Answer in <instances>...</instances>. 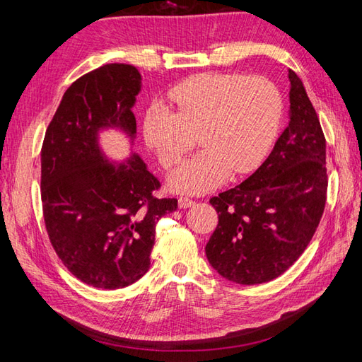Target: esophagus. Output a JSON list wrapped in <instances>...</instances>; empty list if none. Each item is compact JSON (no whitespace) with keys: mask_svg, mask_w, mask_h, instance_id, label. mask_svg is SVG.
Returning <instances> with one entry per match:
<instances>
[{"mask_svg":"<svg viewBox=\"0 0 362 362\" xmlns=\"http://www.w3.org/2000/svg\"><path fill=\"white\" fill-rule=\"evenodd\" d=\"M196 202L193 199L189 197H179V206L180 209H189V206H193Z\"/></svg>","mask_w":362,"mask_h":362,"instance_id":"1","label":"esophagus"}]
</instances>
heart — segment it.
Segmentation results:
<instances>
[{
  "label": "heart",
  "instance_id": "obj_1",
  "mask_svg": "<svg viewBox=\"0 0 362 362\" xmlns=\"http://www.w3.org/2000/svg\"><path fill=\"white\" fill-rule=\"evenodd\" d=\"M169 110L152 104L144 113L143 138L165 169L174 168L194 146L202 151L169 177L179 193L201 194L224 183L230 173L259 166L283 117L279 87L263 76L201 73L169 88Z\"/></svg>",
  "mask_w": 362,
  "mask_h": 362
}]
</instances>
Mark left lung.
Masks as SVG:
<instances>
[{
    "label": "left lung",
    "mask_w": 362,
    "mask_h": 362,
    "mask_svg": "<svg viewBox=\"0 0 362 362\" xmlns=\"http://www.w3.org/2000/svg\"><path fill=\"white\" fill-rule=\"evenodd\" d=\"M289 124L249 179L210 199L219 222L205 245L214 271L238 284L286 272L324 214L327 141L298 76L289 70Z\"/></svg>",
    "instance_id": "obj_1"
}]
</instances>
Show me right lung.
Listing matches in <instances>:
<instances>
[{
  "label": "right lung",
  "instance_id": "1",
  "mask_svg": "<svg viewBox=\"0 0 362 362\" xmlns=\"http://www.w3.org/2000/svg\"><path fill=\"white\" fill-rule=\"evenodd\" d=\"M140 87V73L126 64L81 76L65 91L42 146L46 232L68 271L95 288L140 280L151 266L156 224L177 210V199L156 197L160 182L140 157L113 166L99 151L101 127L135 134Z\"/></svg>",
  "mask_w": 362,
  "mask_h": 362
}]
</instances>
